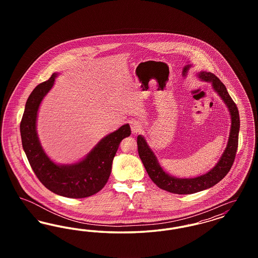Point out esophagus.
Instances as JSON below:
<instances>
[{
    "instance_id": "esophagus-1",
    "label": "esophagus",
    "mask_w": 258,
    "mask_h": 258,
    "mask_svg": "<svg viewBox=\"0 0 258 258\" xmlns=\"http://www.w3.org/2000/svg\"><path fill=\"white\" fill-rule=\"evenodd\" d=\"M131 128H132L133 134H137L142 130V125H141V123L137 122V121H132L131 122Z\"/></svg>"
}]
</instances>
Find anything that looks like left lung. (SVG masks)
<instances>
[{"mask_svg": "<svg viewBox=\"0 0 258 258\" xmlns=\"http://www.w3.org/2000/svg\"><path fill=\"white\" fill-rule=\"evenodd\" d=\"M197 75L201 80L212 83L215 92L224 101L231 116V128L227 146L216 166H214V168L206 174L196 178H176L162 169L156 155L149 147L145 138L142 135L137 136L138 154L151 180L161 189L177 195L196 194L218 184L230 170L238 148L240 117L235 102L229 96L225 86L215 74L207 72H200Z\"/></svg>", "mask_w": 258, "mask_h": 258, "instance_id": "left-lung-1", "label": "left lung"}]
</instances>
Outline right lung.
I'll use <instances>...</instances> for the list:
<instances>
[{"label":"right lung","mask_w":258,"mask_h":258,"mask_svg":"<svg viewBox=\"0 0 258 258\" xmlns=\"http://www.w3.org/2000/svg\"><path fill=\"white\" fill-rule=\"evenodd\" d=\"M57 74L37 85L25 105L20 123L22 146L38 180L52 192L70 198H84L98 192L107 183L112 162L123 138L131 135L128 123L103 137L85 159L72 164H57L50 160L40 145L37 117L43 98L54 85Z\"/></svg>","instance_id":"add662e5"}]
</instances>
